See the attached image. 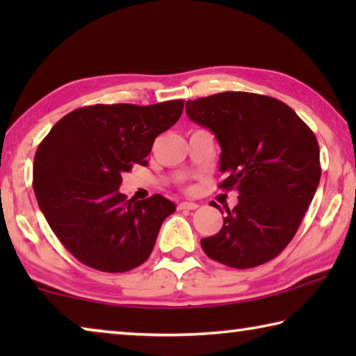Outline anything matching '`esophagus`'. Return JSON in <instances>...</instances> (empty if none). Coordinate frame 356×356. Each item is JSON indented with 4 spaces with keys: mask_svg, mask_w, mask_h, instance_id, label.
Listing matches in <instances>:
<instances>
[{
    "mask_svg": "<svg viewBox=\"0 0 356 356\" xmlns=\"http://www.w3.org/2000/svg\"><path fill=\"white\" fill-rule=\"evenodd\" d=\"M197 207H200V206H197L196 202H180L179 204V209L180 210H195Z\"/></svg>",
    "mask_w": 356,
    "mask_h": 356,
    "instance_id": "1",
    "label": "esophagus"
}]
</instances>
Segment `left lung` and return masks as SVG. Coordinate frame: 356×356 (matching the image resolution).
Here are the masks:
<instances>
[{
    "instance_id": "8db88e82",
    "label": "left lung",
    "mask_w": 356,
    "mask_h": 356,
    "mask_svg": "<svg viewBox=\"0 0 356 356\" xmlns=\"http://www.w3.org/2000/svg\"><path fill=\"white\" fill-rule=\"evenodd\" d=\"M185 111L220 143L218 186L240 195L220 232L201 240L204 252L232 268L272 261L291 243L321 182L316 135L284 102L261 94H213L188 100Z\"/></svg>"
}]
</instances>
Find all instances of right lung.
<instances>
[{"label":"right lung","mask_w":356,"mask_h":356,"mask_svg":"<svg viewBox=\"0 0 356 356\" xmlns=\"http://www.w3.org/2000/svg\"><path fill=\"white\" fill-rule=\"evenodd\" d=\"M184 100L140 106H83L53 125L34 156L39 207L65 250L88 267L122 273L140 267L176 206L161 195L134 201L122 174L146 166L155 138L171 129Z\"/></svg>","instance_id":"right-lung-1"}]
</instances>
